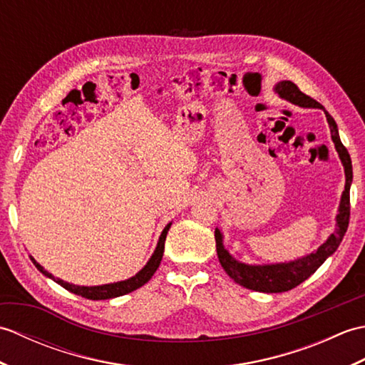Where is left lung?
Returning a JSON list of instances; mask_svg holds the SVG:
<instances>
[{
  "label": "left lung",
  "mask_w": 365,
  "mask_h": 365,
  "mask_svg": "<svg viewBox=\"0 0 365 365\" xmlns=\"http://www.w3.org/2000/svg\"><path fill=\"white\" fill-rule=\"evenodd\" d=\"M274 92L279 97L293 105H298L301 108H319V110H323L324 114H327L332 143L336 145L339 158L342 161L345 170V190L342 192V197H340L334 232L328 237L327 242L319 246V250L304 255V257L282 263L250 265V263H243L232 257L229 251L224 247L222 232L218 227L215 229L216 252H218V259L224 271H226L237 284L243 285L245 289L262 293H282L294 289V287L299 285L301 282H304L309 276H312L315 271L323 265V262L337 251V247L340 242H342V238L348 229V221H350V187L353 182V166L350 153H348L345 145L340 141L336 120L331 118V114L327 110H324V106L317 102V100L302 94L297 84L289 80L276 83Z\"/></svg>",
  "instance_id": "left-lung-1"
}]
</instances>
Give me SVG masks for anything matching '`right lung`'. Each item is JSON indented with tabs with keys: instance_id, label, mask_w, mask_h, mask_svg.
I'll use <instances>...</instances> for the list:
<instances>
[{
	"instance_id": "1",
	"label": "right lung",
	"mask_w": 365,
	"mask_h": 365,
	"mask_svg": "<svg viewBox=\"0 0 365 365\" xmlns=\"http://www.w3.org/2000/svg\"><path fill=\"white\" fill-rule=\"evenodd\" d=\"M169 222L168 226L163 229L161 235L158 238V243H157V247H155V251L152 254V257L149 259V262L145 263L143 269H139L138 273L135 276H131L128 279H125V281H119V282H113V284H103V285H92V287H86V285H75V284H71V282H66L63 281V279L59 277H54L51 273H48L41 263H37L34 260V257H31V260H33V263L36 265V268L41 271V273L46 277L53 279L54 282L59 284L61 287H64L66 290L72 292L75 294H80V297L83 298H88V299H110V298H118V297H122V294H127L130 292H133L136 289H139V287H143L145 282L150 281V277L155 274V271L158 269L160 263H161V259H163V252H165V242H166V235H168V230L170 227Z\"/></svg>"
}]
</instances>
